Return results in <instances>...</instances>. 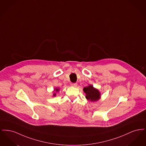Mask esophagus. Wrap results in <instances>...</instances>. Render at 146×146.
<instances>
[{
    "label": "esophagus",
    "mask_w": 146,
    "mask_h": 146,
    "mask_svg": "<svg viewBox=\"0 0 146 146\" xmlns=\"http://www.w3.org/2000/svg\"><path fill=\"white\" fill-rule=\"evenodd\" d=\"M71 85H72V86H73V87H76V86L78 85V84L76 83H72L71 84Z\"/></svg>",
    "instance_id": "34e87169"
}]
</instances>
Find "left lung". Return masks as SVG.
Segmentation results:
<instances>
[{"instance_id": "left-lung-1", "label": "left lung", "mask_w": 146, "mask_h": 146, "mask_svg": "<svg viewBox=\"0 0 146 146\" xmlns=\"http://www.w3.org/2000/svg\"><path fill=\"white\" fill-rule=\"evenodd\" d=\"M83 90L86 94V98L91 101H96L100 98V92L97 89H95L92 85L84 88Z\"/></svg>"}]
</instances>
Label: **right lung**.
<instances>
[{"mask_svg":"<svg viewBox=\"0 0 146 146\" xmlns=\"http://www.w3.org/2000/svg\"><path fill=\"white\" fill-rule=\"evenodd\" d=\"M59 90H58V89H55V91H56V92H57V91H58ZM54 96H56V94L55 93V94H54Z\"/></svg>","mask_w":146,"mask_h":146,"instance_id":"obj_1","label":"right lung"}]
</instances>
